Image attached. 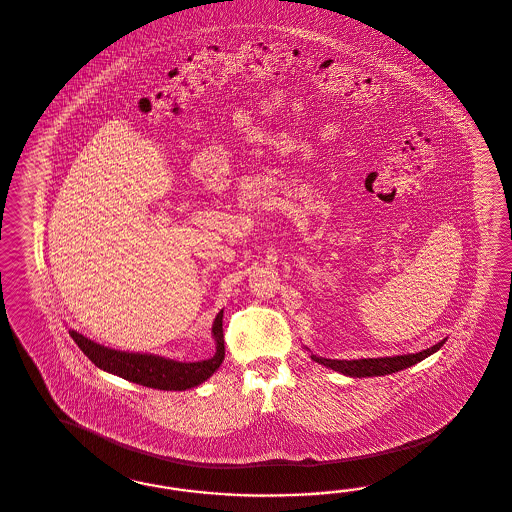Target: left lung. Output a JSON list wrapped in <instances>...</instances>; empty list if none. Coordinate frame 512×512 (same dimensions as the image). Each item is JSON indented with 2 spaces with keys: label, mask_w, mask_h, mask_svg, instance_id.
<instances>
[{
  "label": "left lung",
  "mask_w": 512,
  "mask_h": 512,
  "mask_svg": "<svg viewBox=\"0 0 512 512\" xmlns=\"http://www.w3.org/2000/svg\"><path fill=\"white\" fill-rule=\"evenodd\" d=\"M446 342V338L437 342L435 346L422 350V352L416 353H405V355H393V357H369V359H352V361H346V359H325V357H319L310 353V357L327 367V369H333V371L340 372L344 376H352V378H367V376H386V374H393V372L403 371L408 369L416 363L423 361L425 357L433 355L435 352H439L442 348V344ZM308 350V348H306Z\"/></svg>",
  "instance_id": "8db88e82"
}]
</instances>
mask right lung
Listing matches in <instances>:
<instances>
[{"mask_svg":"<svg viewBox=\"0 0 512 512\" xmlns=\"http://www.w3.org/2000/svg\"><path fill=\"white\" fill-rule=\"evenodd\" d=\"M70 336L81 352L102 371L121 376L128 382L140 384L145 388L164 389V391H185L204 384L213 372L217 371L225 359V340H223V310L215 316L212 336L215 340V352L210 359L183 363L155 353L121 352L102 346L87 336L70 329Z\"/></svg>","mask_w":512,"mask_h":512,"instance_id":"right-lung-1","label":"right lung"}]
</instances>
